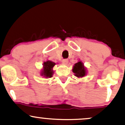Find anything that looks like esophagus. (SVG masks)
I'll list each match as a JSON object with an SVG mask.
<instances>
[{"label": "esophagus", "mask_w": 125, "mask_h": 125, "mask_svg": "<svg viewBox=\"0 0 125 125\" xmlns=\"http://www.w3.org/2000/svg\"><path fill=\"white\" fill-rule=\"evenodd\" d=\"M68 62H69V60L67 59H64L62 60V63H63L65 64L67 63Z\"/></svg>", "instance_id": "esophagus-1"}]
</instances>
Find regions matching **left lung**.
Instances as JSON below:
<instances>
[{
    "instance_id": "left-lung-1",
    "label": "left lung",
    "mask_w": 125,
    "mask_h": 125,
    "mask_svg": "<svg viewBox=\"0 0 125 125\" xmlns=\"http://www.w3.org/2000/svg\"><path fill=\"white\" fill-rule=\"evenodd\" d=\"M73 72L75 73V76L78 77H83L86 74L85 69L81 62H79L75 64L73 69Z\"/></svg>"
}]
</instances>
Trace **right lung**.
<instances>
[{
    "label": "right lung",
    "mask_w": 125,
    "mask_h": 125,
    "mask_svg": "<svg viewBox=\"0 0 125 125\" xmlns=\"http://www.w3.org/2000/svg\"><path fill=\"white\" fill-rule=\"evenodd\" d=\"M55 63L51 61H47L44 63V70L42 75L45 78H51L52 75V68Z\"/></svg>",
    "instance_id": "add662e5"
}]
</instances>
